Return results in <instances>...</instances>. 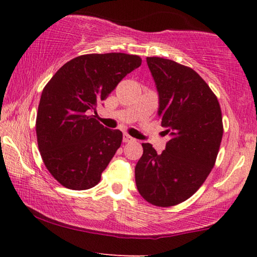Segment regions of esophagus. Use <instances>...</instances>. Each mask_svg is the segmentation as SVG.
I'll return each instance as SVG.
<instances>
[{"instance_id":"34e87169","label":"esophagus","mask_w":257,"mask_h":257,"mask_svg":"<svg viewBox=\"0 0 257 257\" xmlns=\"http://www.w3.org/2000/svg\"><path fill=\"white\" fill-rule=\"evenodd\" d=\"M122 142L124 143H130V142H135V139L132 138L131 136H128L127 133H125L124 136H122Z\"/></svg>"}]
</instances>
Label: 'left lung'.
Instances as JSON below:
<instances>
[{"label":"left lung","instance_id":"obj_1","mask_svg":"<svg viewBox=\"0 0 257 257\" xmlns=\"http://www.w3.org/2000/svg\"><path fill=\"white\" fill-rule=\"evenodd\" d=\"M146 61L159 93L161 126L171 138L161 154L143 144L136 185L147 202L171 207L191 198L215 165L222 113L216 96L194 70L161 57Z\"/></svg>","mask_w":257,"mask_h":257}]
</instances>
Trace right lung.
<instances>
[{
	"instance_id": "obj_1",
	"label": "right lung",
	"mask_w": 257,
	"mask_h": 257,
	"mask_svg": "<svg viewBox=\"0 0 257 257\" xmlns=\"http://www.w3.org/2000/svg\"><path fill=\"white\" fill-rule=\"evenodd\" d=\"M140 64L139 56L121 52L82 55L65 63L44 86L36 118L38 150L62 186L84 191L100 181L122 133L104 127L90 113Z\"/></svg>"
}]
</instances>
